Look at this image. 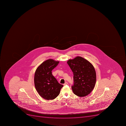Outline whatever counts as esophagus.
<instances>
[{
	"label": "esophagus",
	"mask_w": 126,
	"mask_h": 126,
	"mask_svg": "<svg viewBox=\"0 0 126 126\" xmlns=\"http://www.w3.org/2000/svg\"><path fill=\"white\" fill-rule=\"evenodd\" d=\"M68 82H66L63 85H68Z\"/></svg>",
	"instance_id": "34e87169"
}]
</instances>
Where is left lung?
I'll return each mask as SVG.
<instances>
[{
	"label": "left lung",
	"mask_w": 126,
	"mask_h": 126,
	"mask_svg": "<svg viewBox=\"0 0 126 126\" xmlns=\"http://www.w3.org/2000/svg\"><path fill=\"white\" fill-rule=\"evenodd\" d=\"M67 63L73 72L74 84L71 88L73 93L80 97L89 94L96 81V73L93 64L79 56L69 59Z\"/></svg>",
	"instance_id": "8db88e82"
}]
</instances>
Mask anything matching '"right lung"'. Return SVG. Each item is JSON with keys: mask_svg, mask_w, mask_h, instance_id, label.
Instances as JSON below:
<instances>
[{"mask_svg": "<svg viewBox=\"0 0 126 126\" xmlns=\"http://www.w3.org/2000/svg\"><path fill=\"white\" fill-rule=\"evenodd\" d=\"M59 63L58 61L48 59L43 62L35 72V88L39 95L45 99L49 100L56 98L63 86L59 83L51 72Z\"/></svg>", "mask_w": 126, "mask_h": 126, "instance_id": "1", "label": "right lung"}]
</instances>
